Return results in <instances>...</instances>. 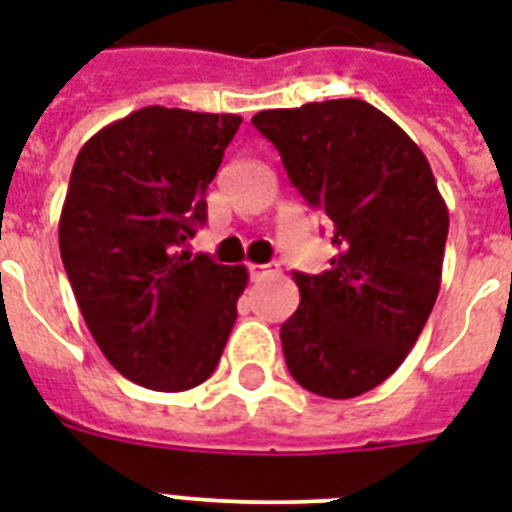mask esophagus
Segmentation results:
<instances>
[{
	"instance_id": "obj_1",
	"label": "esophagus",
	"mask_w": 512,
	"mask_h": 512,
	"mask_svg": "<svg viewBox=\"0 0 512 512\" xmlns=\"http://www.w3.org/2000/svg\"><path fill=\"white\" fill-rule=\"evenodd\" d=\"M271 273V265H260V263H249V279L252 281H260L263 276Z\"/></svg>"
}]
</instances>
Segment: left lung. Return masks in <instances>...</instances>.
I'll return each instance as SVG.
<instances>
[{
	"instance_id": "obj_1",
	"label": "left lung",
	"mask_w": 512,
	"mask_h": 512,
	"mask_svg": "<svg viewBox=\"0 0 512 512\" xmlns=\"http://www.w3.org/2000/svg\"><path fill=\"white\" fill-rule=\"evenodd\" d=\"M252 124L313 209L335 225L319 276L295 271L281 324L292 377L324 398H356L396 372L441 287L449 212L417 143L366 100L276 108Z\"/></svg>"
}]
</instances>
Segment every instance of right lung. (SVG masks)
<instances>
[{
	"mask_svg": "<svg viewBox=\"0 0 512 512\" xmlns=\"http://www.w3.org/2000/svg\"><path fill=\"white\" fill-rule=\"evenodd\" d=\"M236 114L148 106L92 135L60 212V257L103 356L143 388L177 393L215 372L247 287L244 265L185 249Z\"/></svg>",
	"mask_w": 512,
	"mask_h": 512,
	"instance_id": "1",
	"label": "right lung"
}]
</instances>
